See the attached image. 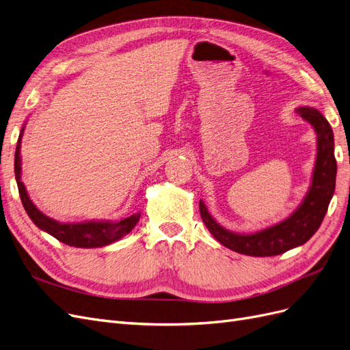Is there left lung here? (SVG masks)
I'll return each instance as SVG.
<instances>
[{
  "mask_svg": "<svg viewBox=\"0 0 350 350\" xmlns=\"http://www.w3.org/2000/svg\"><path fill=\"white\" fill-rule=\"evenodd\" d=\"M296 112L311 124L317 134V157L308 193L289 217L266 229L251 234H238L217 224L208 213L203 200H200V215L208 232L221 245L232 251L251 257L279 256L304 245L319 230L327 213L334 194L337 174L333 130L319 109L299 107Z\"/></svg>",
  "mask_w": 350,
  "mask_h": 350,
  "instance_id": "obj_1",
  "label": "left lung"
}]
</instances>
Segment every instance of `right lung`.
<instances>
[{
    "mask_svg": "<svg viewBox=\"0 0 350 350\" xmlns=\"http://www.w3.org/2000/svg\"><path fill=\"white\" fill-rule=\"evenodd\" d=\"M25 125L22 126V131H20L17 140L14 156V174L20 198H22L23 207L31 221H33L40 230H44L51 237L57 238L59 242L76 248H100L105 245H111L115 241H118L126 234H130L137 225V221L140 220V213L131 215L121 220H86L71 221V224H62V221H58L42 213V211L33 204V201L30 200L26 191V187L22 183V156H20V147H22Z\"/></svg>",
    "mask_w": 350,
    "mask_h": 350,
    "instance_id": "obj_1",
    "label": "right lung"
}]
</instances>
